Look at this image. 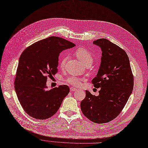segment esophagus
<instances>
[{"label": "esophagus", "mask_w": 148, "mask_h": 148, "mask_svg": "<svg viewBox=\"0 0 148 148\" xmlns=\"http://www.w3.org/2000/svg\"><path fill=\"white\" fill-rule=\"evenodd\" d=\"M77 90V88H75V87H71V88H70V91H76Z\"/></svg>", "instance_id": "1"}]
</instances>
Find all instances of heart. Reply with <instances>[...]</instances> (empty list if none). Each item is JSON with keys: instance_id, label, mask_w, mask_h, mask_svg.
Wrapping results in <instances>:
<instances>
[{"instance_id": "obj_1", "label": "heart", "mask_w": 148, "mask_h": 148, "mask_svg": "<svg viewBox=\"0 0 148 148\" xmlns=\"http://www.w3.org/2000/svg\"><path fill=\"white\" fill-rule=\"evenodd\" d=\"M75 55L80 60V61L82 62L84 64L91 63L93 62V56H92V54L91 52L88 51V49H86L85 47H79L77 50L75 51ZM67 60V57L64 56L61 61L60 63V68H63L66 61ZM85 79L77 77V76H71V77H69L66 79V82L71 85L75 86H79L82 84V81L84 80Z\"/></svg>"}]
</instances>
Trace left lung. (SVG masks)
<instances>
[{"mask_svg":"<svg viewBox=\"0 0 148 148\" xmlns=\"http://www.w3.org/2000/svg\"><path fill=\"white\" fill-rule=\"evenodd\" d=\"M102 51L101 63L92 83L101 88L99 95L86 90L80 103L83 114L92 122H110L121 113L134 88V76L129 59L123 49L105 38L93 41Z\"/></svg>","mask_w":148,"mask_h":148,"instance_id":"left-lung-1","label":"left lung"}]
</instances>
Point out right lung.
Instances as JSON below:
<instances>
[{
  "label": "right lung",
  "mask_w": 148,
  "mask_h": 148,
  "mask_svg": "<svg viewBox=\"0 0 148 148\" xmlns=\"http://www.w3.org/2000/svg\"><path fill=\"white\" fill-rule=\"evenodd\" d=\"M75 44L62 38L50 36L27 47L21 55L14 89L24 111L38 119H46L58 111L69 88L60 85L47 90V77L58 71L60 53Z\"/></svg>",
  "instance_id": "obj_1"
}]
</instances>
